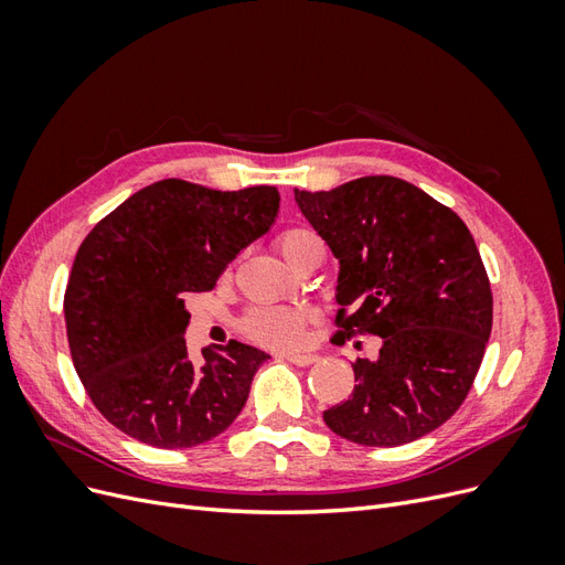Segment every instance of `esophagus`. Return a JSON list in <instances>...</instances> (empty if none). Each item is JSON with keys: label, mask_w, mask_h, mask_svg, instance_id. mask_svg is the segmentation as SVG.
<instances>
[{"label": "esophagus", "mask_w": 565, "mask_h": 565, "mask_svg": "<svg viewBox=\"0 0 565 565\" xmlns=\"http://www.w3.org/2000/svg\"><path fill=\"white\" fill-rule=\"evenodd\" d=\"M285 361H289V363H295V365H299V367H306V365H313L318 358L316 355H311V353H285L282 355Z\"/></svg>", "instance_id": "1"}]
</instances>
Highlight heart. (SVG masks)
I'll return each instance as SVG.
<instances>
[{"mask_svg": "<svg viewBox=\"0 0 565 565\" xmlns=\"http://www.w3.org/2000/svg\"><path fill=\"white\" fill-rule=\"evenodd\" d=\"M276 247L289 264H297L303 254L322 247L320 237L309 228H287L276 237ZM309 316L289 306H252L241 318V332L262 347L289 349L303 339Z\"/></svg>", "mask_w": 565, "mask_h": 565, "instance_id": "b5f03b06", "label": "heart"}]
</instances>
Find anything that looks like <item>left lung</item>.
Instances as JSON below:
<instances>
[{"label": "left lung", "mask_w": 565, "mask_h": 565, "mask_svg": "<svg viewBox=\"0 0 565 565\" xmlns=\"http://www.w3.org/2000/svg\"><path fill=\"white\" fill-rule=\"evenodd\" d=\"M295 198L341 264L332 341L380 337L377 361L358 358L351 398L324 409V424L370 448L431 434L469 396L492 330L473 235L450 207L396 177Z\"/></svg>", "instance_id": "obj_1"}]
</instances>
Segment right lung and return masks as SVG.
Instances as JSON below:
<instances>
[{
	"label": "right lung",
	"mask_w": 565,
	"mask_h": 565,
	"mask_svg": "<svg viewBox=\"0 0 565 565\" xmlns=\"http://www.w3.org/2000/svg\"><path fill=\"white\" fill-rule=\"evenodd\" d=\"M278 204L276 185L224 193L164 179L84 237L63 297L67 344L84 391L119 431L152 448H195L241 415L268 355L231 339L193 363L185 299L210 292Z\"/></svg>",
	"instance_id": "right-lung-1"
}]
</instances>
